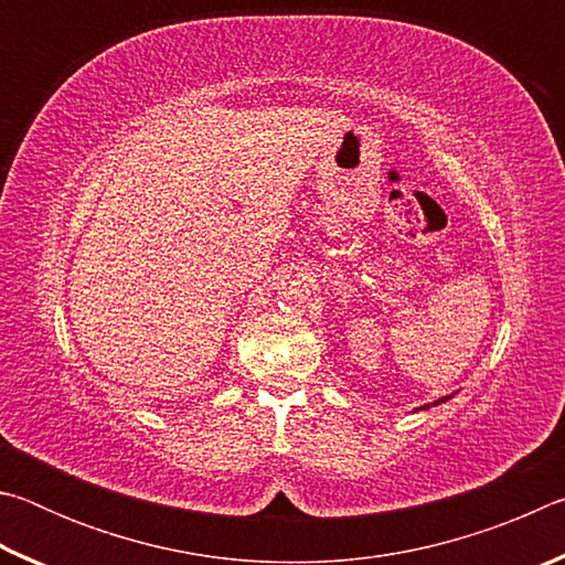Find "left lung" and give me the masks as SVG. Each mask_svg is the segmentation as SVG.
Returning a JSON list of instances; mask_svg holds the SVG:
<instances>
[{
    "label": "left lung",
    "instance_id": "1",
    "mask_svg": "<svg viewBox=\"0 0 565 565\" xmlns=\"http://www.w3.org/2000/svg\"><path fill=\"white\" fill-rule=\"evenodd\" d=\"M446 398H448V396H446ZM446 398H438V401H436V404H441V401H446Z\"/></svg>",
    "mask_w": 565,
    "mask_h": 565
}]
</instances>
